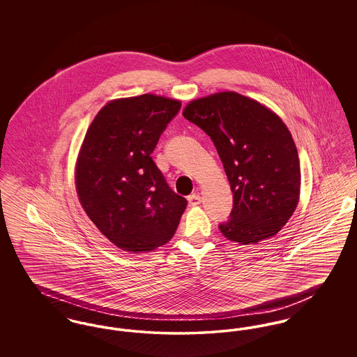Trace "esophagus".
I'll return each instance as SVG.
<instances>
[{
    "label": "esophagus",
    "instance_id": "esophagus-1",
    "mask_svg": "<svg viewBox=\"0 0 357 357\" xmlns=\"http://www.w3.org/2000/svg\"><path fill=\"white\" fill-rule=\"evenodd\" d=\"M188 204L190 206H198V204H201V197H199V194H191V195H188Z\"/></svg>",
    "mask_w": 357,
    "mask_h": 357
}]
</instances>
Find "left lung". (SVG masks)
<instances>
[{
    "mask_svg": "<svg viewBox=\"0 0 357 357\" xmlns=\"http://www.w3.org/2000/svg\"><path fill=\"white\" fill-rule=\"evenodd\" d=\"M183 116L213 140L233 191L222 234L241 245L275 236L294 213L300 159L288 127L262 104L220 92L187 104Z\"/></svg>",
    "mask_w": 357,
    "mask_h": 357,
    "instance_id": "8db88e82",
    "label": "left lung"
}]
</instances>
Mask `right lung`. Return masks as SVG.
<instances>
[{"label":"right lung","mask_w":357,"mask_h":357,"mask_svg":"<svg viewBox=\"0 0 357 357\" xmlns=\"http://www.w3.org/2000/svg\"><path fill=\"white\" fill-rule=\"evenodd\" d=\"M181 102L155 95L119 99L91 123L76 167L80 204L96 227L127 252L170 241L186 208L151 158Z\"/></svg>","instance_id":"right-lung-1"}]
</instances>
